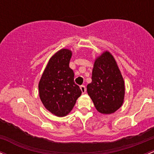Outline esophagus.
Segmentation results:
<instances>
[{
	"instance_id": "1",
	"label": "esophagus",
	"mask_w": 154,
	"mask_h": 154,
	"mask_svg": "<svg viewBox=\"0 0 154 154\" xmlns=\"http://www.w3.org/2000/svg\"><path fill=\"white\" fill-rule=\"evenodd\" d=\"M80 89H81V91H82V94H85V93L86 92V88H85V85H81L80 86Z\"/></svg>"
}]
</instances>
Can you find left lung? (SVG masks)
<instances>
[{
	"instance_id": "1",
	"label": "left lung",
	"mask_w": 154,
	"mask_h": 154,
	"mask_svg": "<svg viewBox=\"0 0 154 154\" xmlns=\"http://www.w3.org/2000/svg\"><path fill=\"white\" fill-rule=\"evenodd\" d=\"M92 82L87 91L98 112L111 114L122 106L124 99V81L114 57L104 52L94 62Z\"/></svg>"
}]
</instances>
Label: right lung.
Listing matches in <instances>:
<instances>
[{
  "label": "right lung",
  "instance_id": "right-lung-1",
  "mask_svg": "<svg viewBox=\"0 0 154 154\" xmlns=\"http://www.w3.org/2000/svg\"><path fill=\"white\" fill-rule=\"evenodd\" d=\"M72 51L61 49L51 57L38 83L42 104L58 117L67 116L82 91L74 83L73 70L69 68Z\"/></svg>",
  "mask_w": 154,
  "mask_h": 154
}]
</instances>
